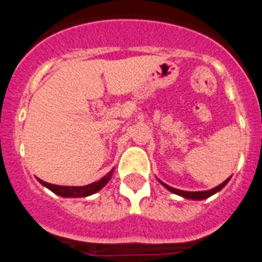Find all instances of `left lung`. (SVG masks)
<instances>
[{
	"label": "left lung",
	"instance_id": "8db88e82",
	"mask_svg": "<svg viewBox=\"0 0 262 262\" xmlns=\"http://www.w3.org/2000/svg\"><path fill=\"white\" fill-rule=\"evenodd\" d=\"M230 180H231V177L227 178L226 181L222 182V184L219 185V186L214 187V189H211V190H206V191H185V190H178V189H174V187L168 186V185L164 184L163 181H160V180H159V181L161 182V184H163L164 186H165L169 191H172V193L177 194V195H181V196H184V198H187V200L202 201V200H206V198H209V196L214 195V194L217 193V191H221L222 189H223V187L226 186L227 184H228V181H230Z\"/></svg>",
	"mask_w": 262,
	"mask_h": 262
}]
</instances>
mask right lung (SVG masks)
<instances>
[{"mask_svg": "<svg viewBox=\"0 0 262 262\" xmlns=\"http://www.w3.org/2000/svg\"><path fill=\"white\" fill-rule=\"evenodd\" d=\"M113 172H114V168L111 169L107 174L103 176L99 181L93 182V184L85 185V186H60V185H52V184H48V182L41 181V180H39V178H38V181L40 182L43 186H46L47 189H50L51 191H53V193L57 194V195L60 196H64V198H81V196H89L92 195V194L101 190V189H102V187L111 180Z\"/></svg>", "mask_w": 262, "mask_h": 262, "instance_id": "right-lung-1", "label": "right lung"}]
</instances>
